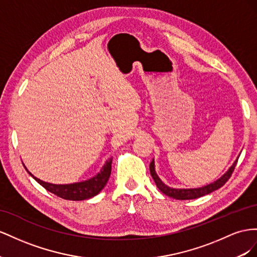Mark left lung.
Returning a JSON list of instances; mask_svg holds the SVG:
<instances>
[{"mask_svg":"<svg viewBox=\"0 0 257 257\" xmlns=\"http://www.w3.org/2000/svg\"><path fill=\"white\" fill-rule=\"evenodd\" d=\"M237 163H238V158L232 164V166L229 168V170L227 171L222 178H219L214 183H212V184H209L207 186H203L200 188H194V189H175V188H171V187H168L167 185H165L164 183L160 181V179L157 177V174L155 172V168H154V160L150 165V171H151L152 178L154 179V181H155L156 185L161 193H164L165 195L175 198V199H179V200H188V199H196V198L208 195L212 192H214V190L218 189L219 187H222L225 183L230 179L234 168H236V166H237Z\"/></svg>","mask_w":257,"mask_h":257,"instance_id":"1","label":"left lung"}]
</instances>
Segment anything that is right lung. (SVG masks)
Wrapping results in <instances>:
<instances>
[{
  "label": "right lung",
  "mask_w": 257,
  "mask_h": 257,
  "mask_svg": "<svg viewBox=\"0 0 257 257\" xmlns=\"http://www.w3.org/2000/svg\"><path fill=\"white\" fill-rule=\"evenodd\" d=\"M112 170V158L106 161L105 166L103 169L98 173L96 177L85 181V182H79L74 183V184H67V185H56V184H50V183L43 182L40 179H36L32 175L33 179L39 182L40 184L47 189L48 192L54 194L58 197L62 198V199L67 200H85L89 199V198L98 195L102 188H103L109 179V175H111Z\"/></svg>",
  "instance_id": "add662e5"
}]
</instances>
